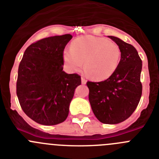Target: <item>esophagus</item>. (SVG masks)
<instances>
[{
    "label": "esophagus",
    "instance_id": "obj_1",
    "mask_svg": "<svg viewBox=\"0 0 159 159\" xmlns=\"http://www.w3.org/2000/svg\"><path fill=\"white\" fill-rule=\"evenodd\" d=\"M86 82H87L86 79H85V78H84V77H81V83L84 84H86Z\"/></svg>",
    "mask_w": 159,
    "mask_h": 159
}]
</instances>
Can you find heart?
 Returning <instances> with one entry per match:
<instances>
[{
  "mask_svg": "<svg viewBox=\"0 0 159 159\" xmlns=\"http://www.w3.org/2000/svg\"><path fill=\"white\" fill-rule=\"evenodd\" d=\"M121 49L115 42L103 38L85 36L73 41L70 49L64 50L63 59L69 70L78 72L82 67L96 81L107 79L118 68Z\"/></svg>",
  "mask_w": 159,
  "mask_h": 159,
  "instance_id": "1",
  "label": "heart"
}]
</instances>
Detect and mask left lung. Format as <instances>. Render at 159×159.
<instances>
[{
	"label": "left lung",
	"instance_id": "1",
	"mask_svg": "<svg viewBox=\"0 0 159 159\" xmlns=\"http://www.w3.org/2000/svg\"><path fill=\"white\" fill-rule=\"evenodd\" d=\"M121 49L118 68L100 82L88 81L89 100L95 116L103 124H118L131 116L142 95V60L132 44L108 36Z\"/></svg>",
	"mask_w": 159,
	"mask_h": 159
}]
</instances>
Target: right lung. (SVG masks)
<instances>
[{
  "instance_id": "obj_1",
  "label": "right lung",
  "mask_w": 159,
  "mask_h": 159,
  "mask_svg": "<svg viewBox=\"0 0 159 159\" xmlns=\"http://www.w3.org/2000/svg\"><path fill=\"white\" fill-rule=\"evenodd\" d=\"M71 38L64 34L33 43L19 63V103L29 118L41 125H54L66 119L75 89L81 83L79 75L63 70V50Z\"/></svg>"
}]
</instances>
